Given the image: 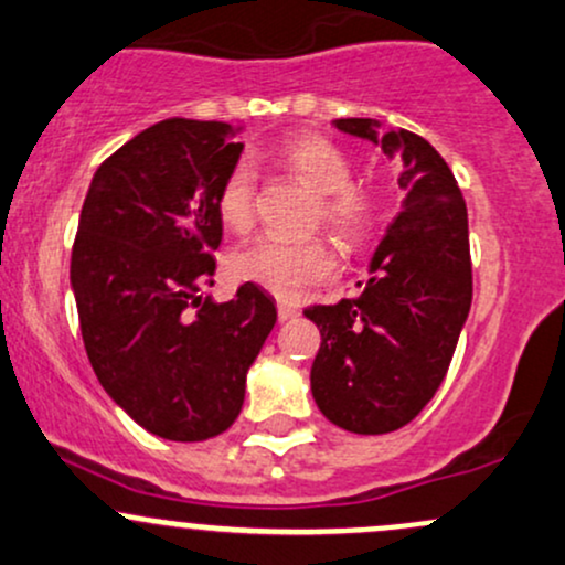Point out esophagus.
I'll list each match as a JSON object with an SVG mask.
<instances>
[{
  "label": "esophagus",
  "mask_w": 565,
  "mask_h": 565,
  "mask_svg": "<svg viewBox=\"0 0 565 565\" xmlns=\"http://www.w3.org/2000/svg\"><path fill=\"white\" fill-rule=\"evenodd\" d=\"M298 306H295V302H289V300H278V319H281V322H289V319H295L298 317Z\"/></svg>",
  "instance_id": "34e87169"
}]
</instances>
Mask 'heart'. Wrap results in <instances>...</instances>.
Here are the masks:
<instances>
[{"label":"heart","instance_id":"obj_1","mask_svg":"<svg viewBox=\"0 0 565 565\" xmlns=\"http://www.w3.org/2000/svg\"><path fill=\"white\" fill-rule=\"evenodd\" d=\"M278 157L319 194L317 218H322L338 241L358 243L373 230L379 218V194L371 183L352 181L354 164L343 148L319 135H300L278 148ZM218 218L235 233L254 222V168L241 159L224 175L216 194ZM335 267L332 252L322 237L263 235L233 254V273L243 281L259 284L273 295L292 298L308 284L328 278Z\"/></svg>","mask_w":565,"mask_h":565}]
</instances>
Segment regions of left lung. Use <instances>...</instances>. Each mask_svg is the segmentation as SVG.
Wrapping results in <instances>:
<instances>
[{
  "label": "left lung",
  "instance_id": "8db88e82",
  "mask_svg": "<svg viewBox=\"0 0 565 565\" xmlns=\"http://www.w3.org/2000/svg\"><path fill=\"white\" fill-rule=\"evenodd\" d=\"M335 127L382 146L406 189L358 298L302 311L322 332L311 365L319 412L343 430L379 436L412 423L447 376L473 295L468 213L452 170L425 138L379 132L371 118H338Z\"/></svg>",
  "mask_w": 565,
  "mask_h": 565
}]
</instances>
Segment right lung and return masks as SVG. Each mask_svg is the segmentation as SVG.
Masks as SVG:
<instances>
[{
	"mask_svg": "<svg viewBox=\"0 0 565 565\" xmlns=\"http://www.w3.org/2000/svg\"><path fill=\"white\" fill-rule=\"evenodd\" d=\"M224 121L168 118L105 159L83 200L70 284L105 392L148 433L205 441L235 423L276 302L246 281L203 300L222 243L216 194L241 159Z\"/></svg>",
	"mask_w": 565,
	"mask_h": 565,
	"instance_id": "obj_1",
	"label": "right lung"
}]
</instances>
